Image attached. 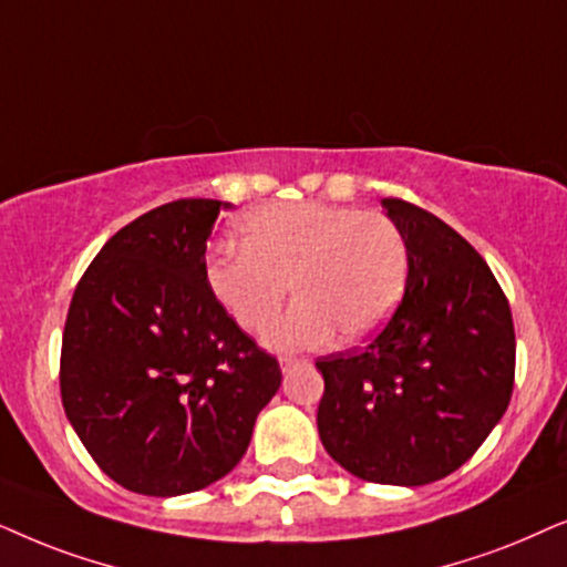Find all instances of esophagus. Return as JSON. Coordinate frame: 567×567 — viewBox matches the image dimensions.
I'll list each match as a JSON object with an SVG mask.
<instances>
[{
  "label": "esophagus",
  "mask_w": 567,
  "mask_h": 567,
  "mask_svg": "<svg viewBox=\"0 0 567 567\" xmlns=\"http://www.w3.org/2000/svg\"><path fill=\"white\" fill-rule=\"evenodd\" d=\"M300 362V358H292V354H282V358H279V368H282L285 373L290 371V368H296Z\"/></svg>",
  "instance_id": "34e87169"
}]
</instances>
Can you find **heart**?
I'll use <instances>...</instances> for the list:
<instances>
[{
	"label": "heart",
	"instance_id": "obj_1",
	"mask_svg": "<svg viewBox=\"0 0 567 567\" xmlns=\"http://www.w3.org/2000/svg\"><path fill=\"white\" fill-rule=\"evenodd\" d=\"M244 248L217 246L207 259L213 296L244 331L259 334L289 285L297 306L267 331L271 350H311L339 331L371 337L396 311L410 277V246L375 209L329 202H279L240 223Z\"/></svg>",
	"mask_w": 567,
	"mask_h": 567
}]
</instances>
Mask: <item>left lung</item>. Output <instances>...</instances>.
Listing matches in <instances>:
<instances>
[{
  "instance_id": "1",
  "label": "left lung",
  "mask_w": 567,
  "mask_h": 567,
  "mask_svg": "<svg viewBox=\"0 0 567 567\" xmlns=\"http://www.w3.org/2000/svg\"><path fill=\"white\" fill-rule=\"evenodd\" d=\"M410 246L402 303L365 347L316 360L319 435L365 482L417 487L456 472L503 417L516 375L508 298L470 240L383 199Z\"/></svg>"
}]
</instances>
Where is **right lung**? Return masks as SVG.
Returning <instances> with one entry per match:
<instances>
[{
    "label": "right lung",
    "instance_id": "add662e5",
    "mask_svg": "<svg viewBox=\"0 0 567 567\" xmlns=\"http://www.w3.org/2000/svg\"><path fill=\"white\" fill-rule=\"evenodd\" d=\"M223 202L178 199L109 238L74 288L59 389L82 446L121 487L194 493L246 454L282 371L213 296Z\"/></svg>",
    "mask_w": 567,
    "mask_h": 567
}]
</instances>
